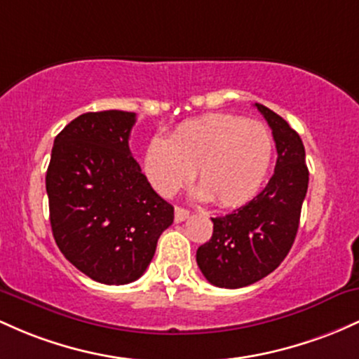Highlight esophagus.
Instances as JSON below:
<instances>
[{"label": "esophagus", "mask_w": 359, "mask_h": 359, "mask_svg": "<svg viewBox=\"0 0 359 359\" xmlns=\"http://www.w3.org/2000/svg\"><path fill=\"white\" fill-rule=\"evenodd\" d=\"M188 217H190V210H187V208L183 207H176L175 208V222H183V220H187Z\"/></svg>", "instance_id": "obj_1"}]
</instances>
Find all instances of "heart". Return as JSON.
<instances>
[{
	"label": "heart",
	"mask_w": 359,
	"mask_h": 359,
	"mask_svg": "<svg viewBox=\"0 0 359 359\" xmlns=\"http://www.w3.org/2000/svg\"><path fill=\"white\" fill-rule=\"evenodd\" d=\"M273 137L263 123L213 114L183 122L171 137L156 135L144 152V172L161 196L176 195L198 169L200 198L239 207L266 180Z\"/></svg>",
	"instance_id": "obj_1"
}]
</instances>
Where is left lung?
Wrapping results in <instances>:
<instances>
[{
    "label": "left lung",
    "instance_id": "1",
    "mask_svg": "<svg viewBox=\"0 0 359 359\" xmlns=\"http://www.w3.org/2000/svg\"><path fill=\"white\" fill-rule=\"evenodd\" d=\"M276 144V166L266 188L244 207L215 217L208 243L196 251L203 276L220 288H243L280 266L299 231L302 203L309 188V169L300 135L264 104Z\"/></svg>",
    "mask_w": 359,
    "mask_h": 359
}]
</instances>
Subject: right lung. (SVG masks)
I'll return each instance as SVG.
<instances>
[{
  "instance_id": "add662e5",
  "label": "right lung",
  "mask_w": 359,
  "mask_h": 359,
  "mask_svg": "<svg viewBox=\"0 0 359 359\" xmlns=\"http://www.w3.org/2000/svg\"><path fill=\"white\" fill-rule=\"evenodd\" d=\"M135 114L90 111L55 137L46 188L50 227L66 259L91 280L126 285L146 271L175 208L132 158Z\"/></svg>"
}]
</instances>
